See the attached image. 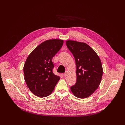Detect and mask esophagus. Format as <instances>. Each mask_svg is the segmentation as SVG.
Instances as JSON below:
<instances>
[{
	"mask_svg": "<svg viewBox=\"0 0 125 125\" xmlns=\"http://www.w3.org/2000/svg\"><path fill=\"white\" fill-rule=\"evenodd\" d=\"M68 72L67 71V72H66L65 73H64L63 74V75L64 77H66V76H67V75H68Z\"/></svg>",
	"mask_w": 125,
	"mask_h": 125,
	"instance_id": "34e87169",
	"label": "esophagus"
}]
</instances>
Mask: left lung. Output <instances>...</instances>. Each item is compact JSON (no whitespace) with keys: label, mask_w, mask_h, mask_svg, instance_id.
<instances>
[{"label":"left lung","mask_w":125,"mask_h":125,"mask_svg":"<svg viewBox=\"0 0 125 125\" xmlns=\"http://www.w3.org/2000/svg\"><path fill=\"white\" fill-rule=\"evenodd\" d=\"M66 45L76 65L77 81L71 86V91L75 96L85 99L92 95L100 84L103 73L101 59L85 43L68 40Z\"/></svg>","instance_id":"1"}]
</instances>
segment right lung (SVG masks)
Here are the masks:
<instances>
[{
    "label": "right lung",
    "instance_id": "add662e5",
    "mask_svg": "<svg viewBox=\"0 0 125 125\" xmlns=\"http://www.w3.org/2000/svg\"><path fill=\"white\" fill-rule=\"evenodd\" d=\"M63 41L48 40L38 45L26 58L23 67L24 80L35 95L46 97L53 91L60 79L52 69V59L62 48Z\"/></svg>",
    "mask_w": 125,
    "mask_h": 125
}]
</instances>
